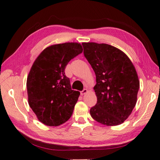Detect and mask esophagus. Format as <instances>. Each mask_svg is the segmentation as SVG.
I'll list each match as a JSON object with an SVG mask.
<instances>
[{"label": "esophagus", "instance_id": "obj_1", "mask_svg": "<svg viewBox=\"0 0 160 160\" xmlns=\"http://www.w3.org/2000/svg\"><path fill=\"white\" fill-rule=\"evenodd\" d=\"M88 89H84L82 90V91L80 92V94L82 96V95H84V94H85L86 93H88Z\"/></svg>", "mask_w": 160, "mask_h": 160}]
</instances>
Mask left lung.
Wrapping results in <instances>:
<instances>
[{
    "label": "left lung",
    "instance_id": "left-lung-1",
    "mask_svg": "<svg viewBox=\"0 0 160 160\" xmlns=\"http://www.w3.org/2000/svg\"><path fill=\"white\" fill-rule=\"evenodd\" d=\"M84 56L94 70L97 102L90 115L107 126L120 124L128 118L137 101L140 87L137 72L129 58L108 44L83 42Z\"/></svg>",
    "mask_w": 160,
    "mask_h": 160
}]
</instances>
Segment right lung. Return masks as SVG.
<instances>
[{
	"label": "right lung",
	"instance_id": "add662e5",
	"mask_svg": "<svg viewBox=\"0 0 160 160\" xmlns=\"http://www.w3.org/2000/svg\"><path fill=\"white\" fill-rule=\"evenodd\" d=\"M82 52L80 43L51 45L32 66L27 82L28 104L45 125L59 126L71 117L80 93L71 89L64 71L68 63Z\"/></svg>",
	"mask_w": 160,
	"mask_h": 160
}]
</instances>
